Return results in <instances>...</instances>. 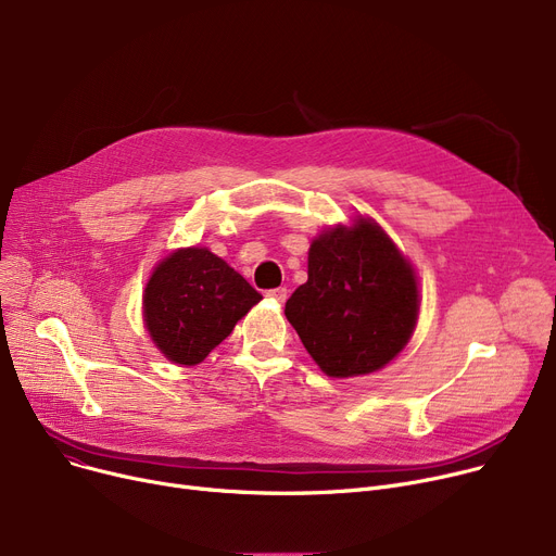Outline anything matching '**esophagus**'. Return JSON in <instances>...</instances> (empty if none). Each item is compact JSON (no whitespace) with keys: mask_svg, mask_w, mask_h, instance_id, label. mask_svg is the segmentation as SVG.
<instances>
[{"mask_svg":"<svg viewBox=\"0 0 556 556\" xmlns=\"http://www.w3.org/2000/svg\"><path fill=\"white\" fill-rule=\"evenodd\" d=\"M266 298H270L273 302H286L288 290H286V288H273V290H268Z\"/></svg>","mask_w":556,"mask_h":556,"instance_id":"esophagus-1","label":"esophagus"}]
</instances>
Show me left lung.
I'll list each match as a JSON object with an SVG mask.
<instances>
[{
  "label": "left lung",
  "instance_id": "obj_1",
  "mask_svg": "<svg viewBox=\"0 0 556 556\" xmlns=\"http://www.w3.org/2000/svg\"><path fill=\"white\" fill-rule=\"evenodd\" d=\"M417 315L410 261L363 216L319 233L308 250V281L286 302L288 323L333 378L386 367L410 340Z\"/></svg>",
  "mask_w": 556,
  "mask_h": 556
}]
</instances>
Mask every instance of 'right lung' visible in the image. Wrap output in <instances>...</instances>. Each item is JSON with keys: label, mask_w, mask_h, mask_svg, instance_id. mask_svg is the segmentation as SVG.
<instances>
[{"label": "right lung", "mask_w": 556, "mask_h": 556, "mask_svg": "<svg viewBox=\"0 0 556 556\" xmlns=\"http://www.w3.org/2000/svg\"><path fill=\"white\" fill-rule=\"evenodd\" d=\"M261 293L207 248H185L157 263L143 290V323L160 352L178 365L210 356Z\"/></svg>", "instance_id": "add662e5"}]
</instances>
